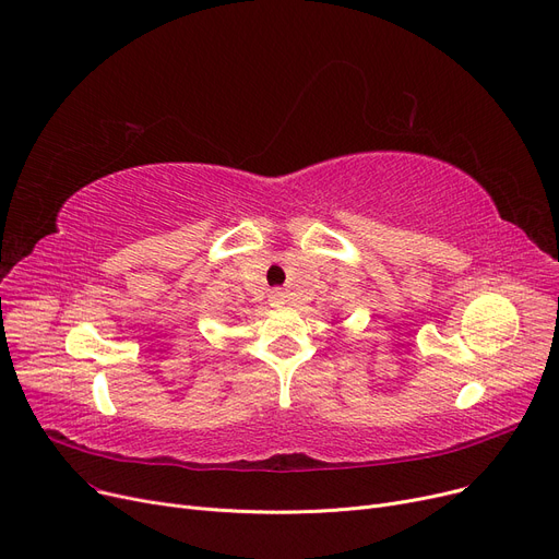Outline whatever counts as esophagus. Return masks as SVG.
Segmentation results:
<instances>
[{
  "label": "esophagus",
  "instance_id": "esophagus-1",
  "mask_svg": "<svg viewBox=\"0 0 559 559\" xmlns=\"http://www.w3.org/2000/svg\"><path fill=\"white\" fill-rule=\"evenodd\" d=\"M286 300H284V294L282 290H271V305L273 307H282Z\"/></svg>",
  "mask_w": 559,
  "mask_h": 559
}]
</instances>
